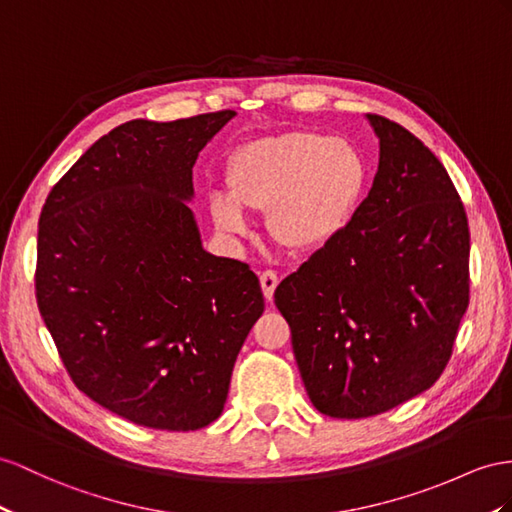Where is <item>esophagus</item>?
Wrapping results in <instances>:
<instances>
[{
	"label": "esophagus",
	"instance_id": "obj_1",
	"mask_svg": "<svg viewBox=\"0 0 512 512\" xmlns=\"http://www.w3.org/2000/svg\"><path fill=\"white\" fill-rule=\"evenodd\" d=\"M259 283H261V290H264V296H266V300H272V296H274V290H277V285H279V277H277V272H272V270L261 272V274H259Z\"/></svg>",
	"mask_w": 512,
	"mask_h": 512
}]
</instances>
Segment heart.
Instances as JSON below:
<instances>
[{"label":"heart","instance_id":"obj_1","mask_svg":"<svg viewBox=\"0 0 512 512\" xmlns=\"http://www.w3.org/2000/svg\"><path fill=\"white\" fill-rule=\"evenodd\" d=\"M368 183L355 144L316 131H285L235 149L227 162V190L209 196L214 225L244 235V209L270 212V233L294 251H318L344 233Z\"/></svg>","mask_w":512,"mask_h":512}]
</instances>
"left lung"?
<instances>
[{
	"instance_id": "8db88e82",
	"label": "left lung",
	"mask_w": 512,
	"mask_h": 512,
	"mask_svg": "<svg viewBox=\"0 0 512 512\" xmlns=\"http://www.w3.org/2000/svg\"><path fill=\"white\" fill-rule=\"evenodd\" d=\"M381 157L350 225L285 277L274 305L313 406L361 419L435 385L469 305V227L448 170L368 114Z\"/></svg>"
}]
</instances>
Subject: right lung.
I'll use <instances>...</instances> for the list:
<instances>
[{
    "mask_svg": "<svg viewBox=\"0 0 512 512\" xmlns=\"http://www.w3.org/2000/svg\"><path fill=\"white\" fill-rule=\"evenodd\" d=\"M235 116L136 119L99 138L38 220L36 303L75 387L138 426L199 430L264 313L255 272L203 251L192 166Z\"/></svg>",
    "mask_w": 512,
    "mask_h": 512,
    "instance_id": "1",
    "label": "right lung"
}]
</instances>
